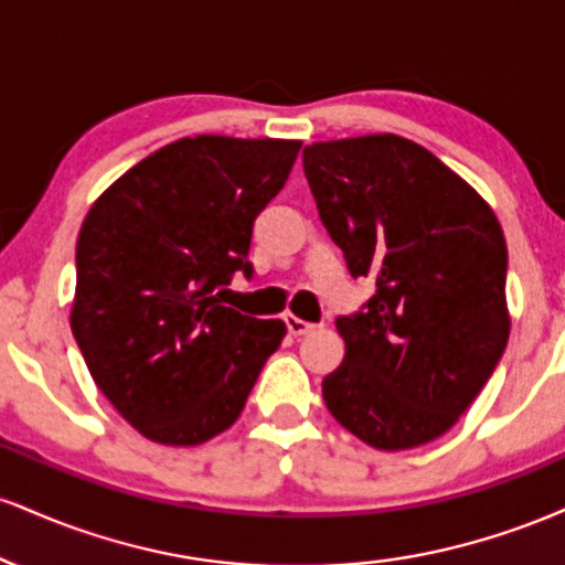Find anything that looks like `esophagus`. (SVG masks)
<instances>
[{"instance_id": "34e87169", "label": "esophagus", "mask_w": 565, "mask_h": 565, "mask_svg": "<svg viewBox=\"0 0 565 565\" xmlns=\"http://www.w3.org/2000/svg\"><path fill=\"white\" fill-rule=\"evenodd\" d=\"M287 329H289V334H295V337H302V334H308V332H313V323H308V321H302V319H297V316H287Z\"/></svg>"}]
</instances>
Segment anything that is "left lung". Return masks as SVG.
<instances>
[{"label":"left lung","instance_id":"left-lung-1","mask_svg":"<svg viewBox=\"0 0 565 565\" xmlns=\"http://www.w3.org/2000/svg\"><path fill=\"white\" fill-rule=\"evenodd\" d=\"M305 178L350 276H372L364 313L337 319L345 359L323 401L380 451L430 444L468 412L510 337L508 244L486 199L398 135L313 142Z\"/></svg>","mask_w":565,"mask_h":565}]
</instances>
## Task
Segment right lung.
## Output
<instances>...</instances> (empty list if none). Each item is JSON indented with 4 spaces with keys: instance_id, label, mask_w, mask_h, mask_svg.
I'll return each mask as SVG.
<instances>
[{
    "instance_id": "1",
    "label": "right lung",
    "mask_w": 565,
    "mask_h": 565,
    "mask_svg": "<svg viewBox=\"0 0 565 565\" xmlns=\"http://www.w3.org/2000/svg\"><path fill=\"white\" fill-rule=\"evenodd\" d=\"M300 140L196 135L111 183L76 238L71 332L100 393L140 436L199 446L244 412L284 321L225 308L252 274V225L287 183Z\"/></svg>"
}]
</instances>
